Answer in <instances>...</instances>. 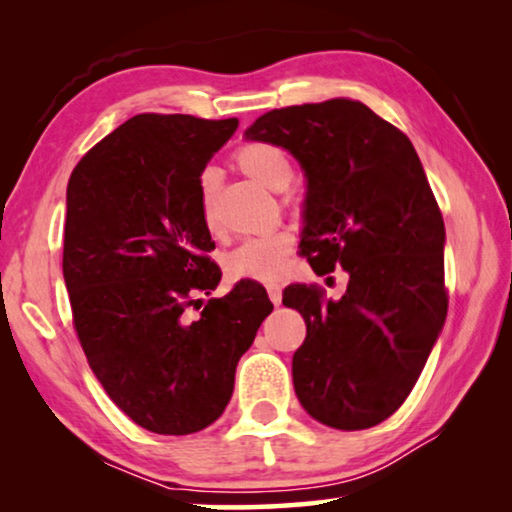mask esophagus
Instances as JSON below:
<instances>
[{
  "label": "esophagus",
  "instance_id": "34e87169",
  "mask_svg": "<svg viewBox=\"0 0 512 512\" xmlns=\"http://www.w3.org/2000/svg\"><path fill=\"white\" fill-rule=\"evenodd\" d=\"M266 291H268V298H271L273 305H280V302H282V287H280V284H268Z\"/></svg>",
  "mask_w": 512,
  "mask_h": 512
}]
</instances>
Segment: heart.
Segmentation results:
<instances>
[{"label": "heart", "mask_w": 512, "mask_h": 512, "mask_svg": "<svg viewBox=\"0 0 512 512\" xmlns=\"http://www.w3.org/2000/svg\"><path fill=\"white\" fill-rule=\"evenodd\" d=\"M237 167L246 173L248 178L257 180L273 192L287 189L293 178V164L287 153L271 144H244L235 153ZM214 176L205 173L201 180V212L205 228L212 235H219V223L214 219ZM291 253V235L289 232H266V235L250 237L230 250L223 259L225 273L232 280H253V282H277L287 273V257Z\"/></svg>", "instance_id": "obj_1"}]
</instances>
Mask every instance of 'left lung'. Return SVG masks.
<instances>
[{
	"label": "left lung",
	"instance_id": "left-lung-1",
	"mask_svg": "<svg viewBox=\"0 0 512 512\" xmlns=\"http://www.w3.org/2000/svg\"><path fill=\"white\" fill-rule=\"evenodd\" d=\"M246 140L300 162L302 255L316 275H350L341 300L316 284L284 289L282 302L307 325L293 354L298 400L327 427H375L413 391L447 318L445 223L418 153L352 99L271 110Z\"/></svg>",
	"mask_w": 512,
	"mask_h": 512
}]
</instances>
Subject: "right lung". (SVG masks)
<instances>
[{
	"label": "right lung",
	"instance_id": "right-lung-1",
	"mask_svg": "<svg viewBox=\"0 0 512 512\" xmlns=\"http://www.w3.org/2000/svg\"><path fill=\"white\" fill-rule=\"evenodd\" d=\"M239 121L144 112L92 146L67 183L63 275L81 348L103 391L164 436L223 413L235 370L273 305L241 280L189 320L221 268L201 212V173Z\"/></svg>",
	"mask_w": 512,
	"mask_h": 512
}]
</instances>
